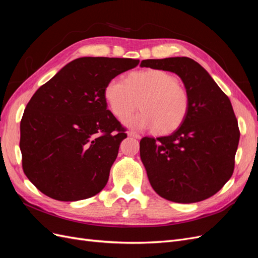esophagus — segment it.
Here are the masks:
<instances>
[{"label":"esophagus","instance_id":"esophagus-1","mask_svg":"<svg viewBox=\"0 0 258 258\" xmlns=\"http://www.w3.org/2000/svg\"><path fill=\"white\" fill-rule=\"evenodd\" d=\"M128 136L129 137H134L136 139H141V136H140L139 134H137V132H135V131H128Z\"/></svg>","mask_w":258,"mask_h":258}]
</instances>
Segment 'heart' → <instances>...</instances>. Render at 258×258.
Here are the masks:
<instances>
[{"instance_id":"heart-1","label":"heart","mask_w":258,"mask_h":258,"mask_svg":"<svg viewBox=\"0 0 258 258\" xmlns=\"http://www.w3.org/2000/svg\"><path fill=\"white\" fill-rule=\"evenodd\" d=\"M104 98L118 119L134 111L137 100H140L142 111L127 117L123 123L136 130L156 127L160 134H168L181 126L190 107L189 93L177 77L158 69L134 72L128 80L114 77L105 86Z\"/></svg>"}]
</instances>
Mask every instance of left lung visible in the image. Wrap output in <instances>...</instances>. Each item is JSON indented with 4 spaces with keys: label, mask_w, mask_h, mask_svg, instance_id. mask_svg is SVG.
<instances>
[{
    "label": "left lung",
    "mask_w": 258,
    "mask_h": 258,
    "mask_svg": "<svg viewBox=\"0 0 258 258\" xmlns=\"http://www.w3.org/2000/svg\"><path fill=\"white\" fill-rule=\"evenodd\" d=\"M141 67L177 74L190 97L188 114L174 132L140 141L152 187L160 197L177 204L210 198L235 169L240 131L229 98L190 58L147 59Z\"/></svg>",
    "instance_id": "1"
}]
</instances>
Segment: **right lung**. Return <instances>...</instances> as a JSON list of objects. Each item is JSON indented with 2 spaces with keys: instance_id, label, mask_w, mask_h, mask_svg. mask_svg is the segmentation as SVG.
Segmentation results:
<instances>
[{
  "instance_id": "add662e5",
  "label": "right lung",
  "mask_w": 258,
  "mask_h": 258,
  "mask_svg": "<svg viewBox=\"0 0 258 258\" xmlns=\"http://www.w3.org/2000/svg\"><path fill=\"white\" fill-rule=\"evenodd\" d=\"M130 58L83 57L36 90L20 122L23 172L59 201L102 190L127 135L107 110L106 84L139 64Z\"/></svg>"
}]
</instances>
